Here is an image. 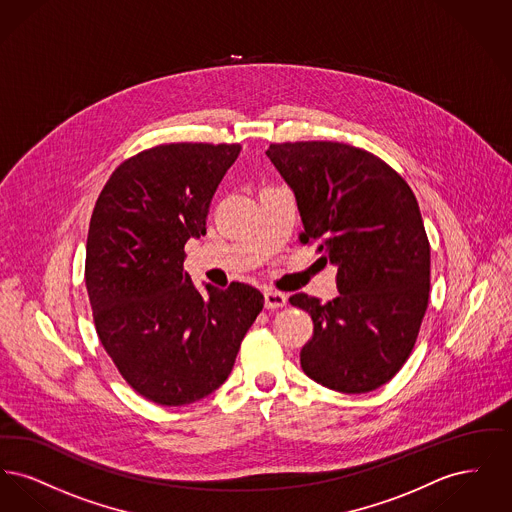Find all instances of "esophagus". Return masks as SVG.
I'll list each match as a JSON object with an SVG mask.
<instances>
[{
	"label": "esophagus",
	"mask_w": 512,
	"mask_h": 512,
	"mask_svg": "<svg viewBox=\"0 0 512 512\" xmlns=\"http://www.w3.org/2000/svg\"><path fill=\"white\" fill-rule=\"evenodd\" d=\"M288 303V295L286 293L274 292V290H267L265 292V307L267 309H280Z\"/></svg>",
	"instance_id": "34e87169"
}]
</instances>
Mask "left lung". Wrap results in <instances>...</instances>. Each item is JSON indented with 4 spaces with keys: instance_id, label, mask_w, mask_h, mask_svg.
<instances>
[{
    "instance_id": "8db88e82",
    "label": "left lung",
    "mask_w": 512,
    "mask_h": 512,
    "mask_svg": "<svg viewBox=\"0 0 512 512\" xmlns=\"http://www.w3.org/2000/svg\"><path fill=\"white\" fill-rule=\"evenodd\" d=\"M267 157L295 195L301 242L317 240L338 267L336 299L290 297L315 324L301 368L330 390H376L409 359L428 307L430 244L413 190L376 155L340 142L270 144Z\"/></svg>"
}]
</instances>
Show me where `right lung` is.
Here are the masks:
<instances>
[{
  "label": "right lung",
  "instance_id": "1",
  "mask_svg": "<svg viewBox=\"0 0 512 512\" xmlns=\"http://www.w3.org/2000/svg\"><path fill=\"white\" fill-rule=\"evenodd\" d=\"M238 144L151 147L111 174L88 230L86 288L99 341L122 378L163 407L220 388L263 293L242 282L199 292L184 245L205 220Z\"/></svg>",
  "mask_w": 512,
  "mask_h": 512
}]
</instances>
